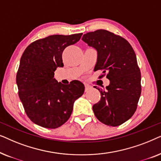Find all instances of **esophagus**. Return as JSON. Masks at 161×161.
Returning a JSON list of instances; mask_svg holds the SVG:
<instances>
[{"label":"esophagus","mask_w":161,"mask_h":161,"mask_svg":"<svg viewBox=\"0 0 161 161\" xmlns=\"http://www.w3.org/2000/svg\"><path fill=\"white\" fill-rule=\"evenodd\" d=\"M92 89V86H89V85H85V92H88L89 89Z\"/></svg>","instance_id":"obj_1"}]
</instances>
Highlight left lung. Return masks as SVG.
<instances>
[{
  "instance_id": "1",
  "label": "left lung",
  "mask_w": 161,
  "mask_h": 161,
  "mask_svg": "<svg viewBox=\"0 0 161 161\" xmlns=\"http://www.w3.org/2000/svg\"><path fill=\"white\" fill-rule=\"evenodd\" d=\"M82 40L97 52L94 71L107 72L110 80L106 89H98L101 97L92 107L94 115L108 126L122 125L135 113L142 92L135 52L126 39L106 30L87 33Z\"/></svg>"
}]
</instances>
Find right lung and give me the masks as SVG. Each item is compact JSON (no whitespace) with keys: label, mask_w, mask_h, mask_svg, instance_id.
I'll use <instances>...</instances> for the list:
<instances>
[{"label":"right lung","mask_w":161,"mask_h":161,"mask_svg":"<svg viewBox=\"0 0 161 161\" xmlns=\"http://www.w3.org/2000/svg\"><path fill=\"white\" fill-rule=\"evenodd\" d=\"M81 36L52 35L32 42L22 55L16 77L18 94L26 114L36 125L52 129L61 126L84 92L80 81L64 85L54 78L56 68L64 66V50Z\"/></svg>","instance_id":"obj_1"}]
</instances>
